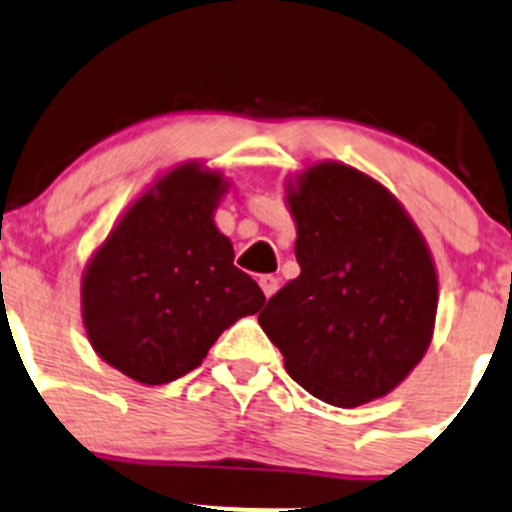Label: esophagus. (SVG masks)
I'll return each instance as SVG.
<instances>
[{"label": "esophagus", "instance_id": "obj_1", "mask_svg": "<svg viewBox=\"0 0 512 512\" xmlns=\"http://www.w3.org/2000/svg\"><path fill=\"white\" fill-rule=\"evenodd\" d=\"M259 286H261V291H264L266 299H271V296L276 294V289H279V279H276V276H271V274L259 276Z\"/></svg>", "mask_w": 512, "mask_h": 512}]
</instances>
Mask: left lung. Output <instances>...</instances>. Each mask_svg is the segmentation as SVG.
Returning <instances> with one entry per match:
<instances>
[{
	"label": "left lung",
	"mask_w": 512,
	"mask_h": 512,
	"mask_svg": "<svg viewBox=\"0 0 512 512\" xmlns=\"http://www.w3.org/2000/svg\"><path fill=\"white\" fill-rule=\"evenodd\" d=\"M301 274L259 324L306 392L359 407L392 392L435 332L437 271L402 203L352 165L321 160L286 183Z\"/></svg>",
	"instance_id": "1"
}]
</instances>
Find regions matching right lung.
Wrapping results in <instances>:
<instances>
[{"instance_id":"obj_1","label":"right lung","mask_w":512,"mask_h":512,"mask_svg":"<svg viewBox=\"0 0 512 512\" xmlns=\"http://www.w3.org/2000/svg\"><path fill=\"white\" fill-rule=\"evenodd\" d=\"M223 173L180 163L135 198L82 274V324L92 349L140 384H168L266 296L233 266L213 223Z\"/></svg>"}]
</instances>
